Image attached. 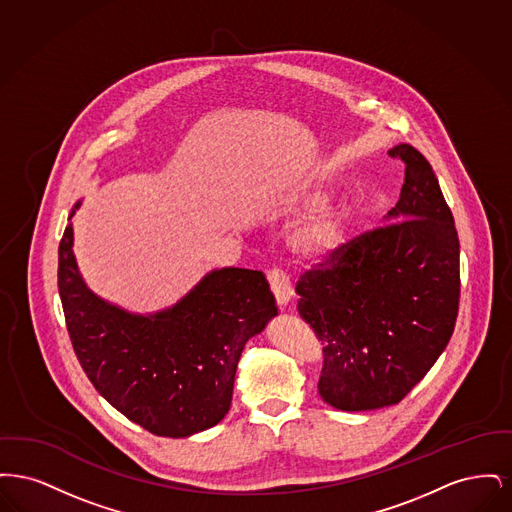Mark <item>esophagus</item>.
Instances as JSON below:
<instances>
[{"instance_id": "obj_1", "label": "esophagus", "mask_w": 512, "mask_h": 512, "mask_svg": "<svg viewBox=\"0 0 512 512\" xmlns=\"http://www.w3.org/2000/svg\"><path fill=\"white\" fill-rule=\"evenodd\" d=\"M267 278L278 305L286 307L293 295L292 282H290L288 274L282 268L272 267L267 270Z\"/></svg>"}]
</instances>
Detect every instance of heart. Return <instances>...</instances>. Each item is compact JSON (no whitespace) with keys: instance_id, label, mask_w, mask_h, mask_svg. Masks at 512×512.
<instances>
[{"instance_id":"1","label":"heart","mask_w":512,"mask_h":512,"mask_svg":"<svg viewBox=\"0 0 512 512\" xmlns=\"http://www.w3.org/2000/svg\"><path fill=\"white\" fill-rule=\"evenodd\" d=\"M326 199V192L315 188L301 197L303 209H313ZM347 207L332 203L318 209L313 217L305 220L293 234V247L307 257H326L340 247L347 232Z\"/></svg>"}]
</instances>
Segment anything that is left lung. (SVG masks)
Here are the masks:
<instances>
[{
	"label": "left lung",
	"instance_id": "1",
	"mask_svg": "<svg viewBox=\"0 0 512 512\" xmlns=\"http://www.w3.org/2000/svg\"><path fill=\"white\" fill-rule=\"evenodd\" d=\"M391 222L341 244L295 284L322 341L320 397L340 411L397 405L438 361L461 299L459 236L438 178L409 144Z\"/></svg>",
	"mask_w": 512,
	"mask_h": 512
}]
</instances>
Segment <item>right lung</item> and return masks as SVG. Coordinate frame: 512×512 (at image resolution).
Returning a JSON list of instances; mask_svg holds the SVG:
<instances>
[{
	"instance_id": "right-lung-1",
	"label": "right lung",
	"mask_w": 512,
	"mask_h": 512,
	"mask_svg": "<svg viewBox=\"0 0 512 512\" xmlns=\"http://www.w3.org/2000/svg\"><path fill=\"white\" fill-rule=\"evenodd\" d=\"M57 284L74 353L94 388L128 420L167 438L219 424L245 341L278 315L265 274L247 268L207 274L169 311L128 315L86 288L71 224L59 244Z\"/></svg>"
}]
</instances>
